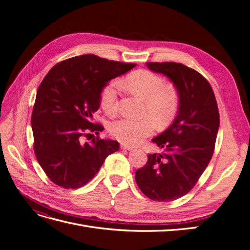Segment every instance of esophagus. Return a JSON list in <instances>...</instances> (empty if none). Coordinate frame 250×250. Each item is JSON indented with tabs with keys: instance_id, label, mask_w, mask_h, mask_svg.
<instances>
[{
	"instance_id": "obj_1",
	"label": "esophagus",
	"mask_w": 250,
	"mask_h": 250,
	"mask_svg": "<svg viewBox=\"0 0 250 250\" xmlns=\"http://www.w3.org/2000/svg\"><path fill=\"white\" fill-rule=\"evenodd\" d=\"M121 148H122V149H126V150H128V151H130V150H133V149H134L133 147L128 146V145H121Z\"/></svg>"
}]
</instances>
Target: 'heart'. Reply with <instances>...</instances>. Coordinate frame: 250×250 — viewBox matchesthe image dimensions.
I'll return each mask as SVG.
<instances>
[{
	"mask_svg": "<svg viewBox=\"0 0 250 250\" xmlns=\"http://www.w3.org/2000/svg\"><path fill=\"white\" fill-rule=\"evenodd\" d=\"M119 84L145 101L143 112L150 116L140 119L121 118L111 122L109 132L121 143L137 145L154 131V120L158 127H165L175 117L179 105L177 90L165 84V80L157 74L148 70L134 71L120 80ZM119 84L111 81L101 90V107L109 116L118 112Z\"/></svg>",
	"mask_w": 250,
	"mask_h": 250,
	"instance_id": "obj_1",
	"label": "heart"
}]
</instances>
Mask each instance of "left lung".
<instances>
[{
	"label": "left lung",
	"instance_id": "left-lung-1",
	"mask_svg": "<svg viewBox=\"0 0 250 250\" xmlns=\"http://www.w3.org/2000/svg\"><path fill=\"white\" fill-rule=\"evenodd\" d=\"M146 65L170 79L179 105L173 123L152 139L163 152L148 154L147 164L135 172V181L148 198L167 202L190 192L207 169L220 119L213 89L197 71L176 62Z\"/></svg>",
	"mask_w": 250,
	"mask_h": 250
}]
</instances>
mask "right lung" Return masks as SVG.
Instances as JSON below:
<instances>
[{"instance_id": "1", "label": "right lung", "mask_w": 250, "mask_h": 250, "mask_svg": "<svg viewBox=\"0 0 250 250\" xmlns=\"http://www.w3.org/2000/svg\"><path fill=\"white\" fill-rule=\"evenodd\" d=\"M134 66L86 54L55 64L43 78L31 117L34 152L55 185L64 188L86 185L105 158L119 150L117 141L97 138L83 143L82 138L103 129L92 123L102 88Z\"/></svg>"}]
</instances>
